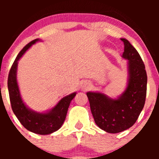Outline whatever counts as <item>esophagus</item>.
Here are the masks:
<instances>
[{
	"mask_svg": "<svg viewBox=\"0 0 159 159\" xmlns=\"http://www.w3.org/2000/svg\"><path fill=\"white\" fill-rule=\"evenodd\" d=\"M90 84L87 83V82H85V83H84L83 85H82V88L84 89V90H87V89L90 88Z\"/></svg>",
	"mask_w": 159,
	"mask_h": 159,
	"instance_id": "1",
	"label": "esophagus"
}]
</instances>
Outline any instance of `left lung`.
Here are the masks:
<instances>
[{"mask_svg":"<svg viewBox=\"0 0 159 159\" xmlns=\"http://www.w3.org/2000/svg\"><path fill=\"white\" fill-rule=\"evenodd\" d=\"M122 57L127 60L128 80L124 92L112 98L99 92H87L95 123L107 133H119L132 127L143 110L147 96V75L137 50L125 39Z\"/></svg>","mask_w":159,"mask_h":159,"instance_id":"obj_1","label":"left lung"}]
</instances>
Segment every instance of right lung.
Masks as SVG:
<instances>
[{
    "instance_id": "add662e5",
    "label": "right lung",
    "mask_w": 159,
    "mask_h": 159,
    "mask_svg": "<svg viewBox=\"0 0 159 159\" xmlns=\"http://www.w3.org/2000/svg\"><path fill=\"white\" fill-rule=\"evenodd\" d=\"M41 40L39 39L33 40L24 47L16 57L9 73L7 86L12 111L21 125L30 132L45 135L56 132L62 126L65 121L71 101L76 96V93H71L61 98L52 110L47 111L46 113L36 112L25 105L21 98L16 78L18 62L31 45Z\"/></svg>"
}]
</instances>
